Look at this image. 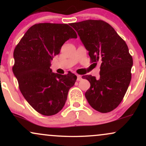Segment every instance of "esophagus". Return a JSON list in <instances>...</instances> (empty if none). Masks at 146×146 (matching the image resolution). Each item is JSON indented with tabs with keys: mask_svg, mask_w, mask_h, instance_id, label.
Returning a JSON list of instances; mask_svg holds the SVG:
<instances>
[{
	"mask_svg": "<svg viewBox=\"0 0 146 146\" xmlns=\"http://www.w3.org/2000/svg\"><path fill=\"white\" fill-rule=\"evenodd\" d=\"M82 80V76L81 75H77V80H78V81H80V80Z\"/></svg>",
	"mask_w": 146,
	"mask_h": 146,
	"instance_id": "esophagus-1",
	"label": "esophagus"
}]
</instances>
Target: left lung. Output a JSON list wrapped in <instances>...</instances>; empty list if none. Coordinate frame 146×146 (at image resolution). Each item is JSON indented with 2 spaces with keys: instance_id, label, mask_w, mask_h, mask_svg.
<instances>
[{
  "instance_id": "8db88e82",
  "label": "left lung",
  "mask_w": 146,
  "mask_h": 146,
  "mask_svg": "<svg viewBox=\"0 0 146 146\" xmlns=\"http://www.w3.org/2000/svg\"><path fill=\"white\" fill-rule=\"evenodd\" d=\"M88 51L90 62H101L100 79L83 75L90 84L85 93L90 106L102 113H109L121 103L130 80L133 60L125 42L114 28L102 20L71 23Z\"/></svg>"
}]
</instances>
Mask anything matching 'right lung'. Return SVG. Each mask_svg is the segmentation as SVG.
<instances>
[{
	"label": "right lung",
	"mask_w": 146,
	"mask_h": 146,
	"mask_svg": "<svg viewBox=\"0 0 146 146\" xmlns=\"http://www.w3.org/2000/svg\"><path fill=\"white\" fill-rule=\"evenodd\" d=\"M75 31L67 24L38 23L25 33L14 51L13 73L25 100L38 113L46 116L62 109L68 90L77 76L72 73L60 75L50 68L53 57Z\"/></svg>",
	"instance_id": "add662e5"
}]
</instances>
